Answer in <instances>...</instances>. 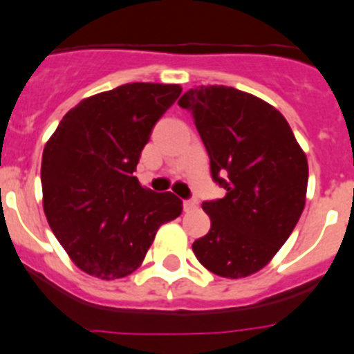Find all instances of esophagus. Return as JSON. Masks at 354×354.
Listing matches in <instances>:
<instances>
[{
	"instance_id": "1",
	"label": "esophagus",
	"mask_w": 354,
	"mask_h": 354,
	"mask_svg": "<svg viewBox=\"0 0 354 354\" xmlns=\"http://www.w3.org/2000/svg\"><path fill=\"white\" fill-rule=\"evenodd\" d=\"M196 208H198L196 201H184V212H194Z\"/></svg>"
}]
</instances>
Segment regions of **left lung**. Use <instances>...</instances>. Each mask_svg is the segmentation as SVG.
<instances>
[{
    "instance_id": "left-lung-1",
    "label": "left lung",
    "mask_w": 354,
    "mask_h": 354,
    "mask_svg": "<svg viewBox=\"0 0 354 354\" xmlns=\"http://www.w3.org/2000/svg\"><path fill=\"white\" fill-rule=\"evenodd\" d=\"M192 111L213 180L225 189L203 203L209 232L192 244L206 270L243 279L267 267L295 230L306 201L308 160L284 115L227 86H198L178 100Z\"/></svg>"
}]
</instances>
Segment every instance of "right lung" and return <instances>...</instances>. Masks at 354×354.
Wrapping results in <instances>:
<instances>
[{
  "instance_id": "right-lung-1",
  "label": "right lung",
  "mask_w": 354,
  "mask_h": 354,
  "mask_svg": "<svg viewBox=\"0 0 354 354\" xmlns=\"http://www.w3.org/2000/svg\"><path fill=\"white\" fill-rule=\"evenodd\" d=\"M180 93L178 84L132 82L84 97L44 146V215L70 260L93 277L138 270L160 227L182 213L176 194L153 192L132 176Z\"/></svg>"
}]
</instances>
